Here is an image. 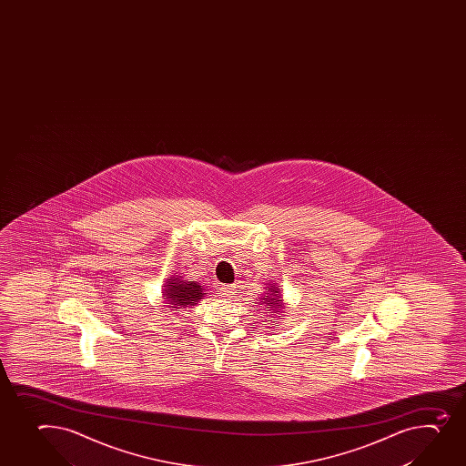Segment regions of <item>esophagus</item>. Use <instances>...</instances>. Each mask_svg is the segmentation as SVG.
Here are the masks:
<instances>
[{
    "instance_id": "obj_1",
    "label": "esophagus",
    "mask_w": 466,
    "mask_h": 466,
    "mask_svg": "<svg viewBox=\"0 0 466 466\" xmlns=\"http://www.w3.org/2000/svg\"><path fill=\"white\" fill-rule=\"evenodd\" d=\"M236 293V289L232 286H221L220 287V296L221 298H232Z\"/></svg>"
}]
</instances>
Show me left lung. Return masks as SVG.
<instances>
[{
    "label": "left lung",
    "instance_id": "8db88e82",
    "mask_svg": "<svg viewBox=\"0 0 466 466\" xmlns=\"http://www.w3.org/2000/svg\"><path fill=\"white\" fill-rule=\"evenodd\" d=\"M266 289H268V291L264 293V296L261 298L258 304L263 305L264 309H268L270 313H284L282 309H286V305H284V299H282L281 289H279V286H278L277 282L272 281L268 282ZM278 318H281V316H278Z\"/></svg>",
    "mask_w": 466,
    "mask_h": 466
}]
</instances>
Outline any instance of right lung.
<instances>
[{
  "instance_id": "add662e5",
  "label": "right lung",
  "mask_w": 466,
  "mask_h": 466,
  "mask_svg": "<svg viewBox=\"0 0 466 466\" xmlns=\"http://www.w3.org/2000/svg\"><path fill=\"white\" fill-rule=\"evenodd\" d=\"M162 290V299L166 300L167 309L173 311L187 309V307H194L198 300L203 299L205 289L200 286L198 281H185L184 277L179 275H171L167 278L166 286Z\"/></svg>"
}]
</instances>
